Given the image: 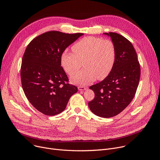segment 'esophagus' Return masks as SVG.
<instances>
[{"instance_id":"esophagus-1","label":"esophagus","mask_w":160,"mask_h":160,"mask_svg":"<svg viewBox=\"0 0 160 160\" xmlns=\"http://www.w3.org/2000/svg\"><path fill=\"white\" fill-rule=\"evenodd\" d=\"M87 88V87H82V86H81V87L80 86V87H78V89L79 90H81V91H82V90H86Z\"/></svg>"}]
</instances>
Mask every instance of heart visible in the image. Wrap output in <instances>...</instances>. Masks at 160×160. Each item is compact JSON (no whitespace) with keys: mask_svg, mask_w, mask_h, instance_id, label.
<instances>
[{"mask_svg":"<svg viewBox=\"0 0 160 160\" xmlns=\"http://www.w3.org/2000/svg\"><path fill=\"white\" fill-rule=\"evenodd\" d=\"M74 53L64 52L61 57V64L64 71L72 75L81 67L82 62L85 69L75 74L71 82L85 85L105 78L111 72L115 62L116 51L113 43L96 37L83 38L72 47Z\"/></svg>","mask_w":160,"mask_h":160,"instance_id":"1","label":"heart"}]
</instances>
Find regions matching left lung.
I'll list each match as a JSON object with an SVG mask.
<instances>
[{
    "mask_svg": "<svg viewBox=\"0 0 160 160\" xmlns=\"http://www.w3.org/2000/svg\"><path fill=\"white\" fill-rule=\"evenodd\" d=\"M110 37L116 51L115 62L110 73L101 82L90 87L95 98L88 107L96 115L115 117L131 102L138 88L141 68L132 43L117 33H104Z\"/></svg>",
    "mask_w": 160,
    "mask_h": 160,
    "instance_id": "left-lung-1",
    "label": "left lung"
}]
</instances>
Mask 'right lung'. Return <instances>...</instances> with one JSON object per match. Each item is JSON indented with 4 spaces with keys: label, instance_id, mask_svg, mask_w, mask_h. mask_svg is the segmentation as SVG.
<instances>
[{
    "label": "right lung",
    "instance_id": "1",
    "mask_svg": "<svg viewBox=\"0 0 160 160\" xmlns=\"http://www.w3.org/2000/svg\"><path fill=\"white\" fill-rule=\"evenodd\" d=\"M83 35L48 32L32 40L25 50L21 67L22 87L29 102L45 115L62 112L72 96L77 92L76 86L68 83L61 57Z\"/></svg>",
    "mask_w": 160,
    "mask_h": 160
}]
</instances>
